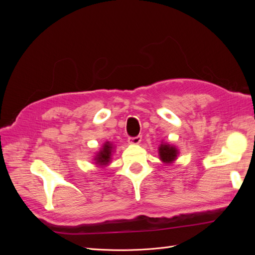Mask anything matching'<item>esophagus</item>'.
I'll list each match as a JSON object with an SVG mask.
<instances>
[{"instance_id": "34e87169", "label": "esophagus", "mask_w": 255, "mask_h": 255, "mask_svg": "<svg viewBox=\"0 0 255 255\" xmlns=\"http://www.w3.org/2000/svg\"><path fill=\"white\" fill-rule=\"evenodd\" d=\"M141 141V136H136V137H129L128 138V143L129 144H138Z\"/></svg>"}]
</instances>
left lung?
Segmentation results:
<instances>
[{"label":"left lung","mask_w":255,"mask_h":255,"mask_svg":"<svg viewBox=\"0 0 255 255\" xmlns=\"http://www.w3.org/2000/svg\"><path fill=\"white\" fill-rule=\"evenodd\" d=\"M179 154H180L179 149H177L176 146L173 144L161 141V143L158 146L159 159L166 165L173 164L174 161L177 159Z\"/></svg>","instance_id":"8db88e82"}]
</instances>
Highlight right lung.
<instances>
[{
	"instance_id": "obj_1",
	"label": "right lung",
	"mask_w": 255,
	"mask_h": 255,
	"mask_svg": "<svg viewBox=\"0 0 255 255\" xmlns=\"http://www.w3.org/2000/svg\"><path fill=\"white\" fill-rule=\"evenodd\" d=\"M114 150H115V145L111 141H106L101 146V149H100L96 153V155L94 156L95 157L94 158L95 164L99 167L109 166V164L111 163V160H112Z\"/></svg>"
}]
</instances>
